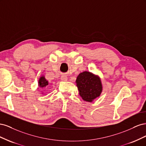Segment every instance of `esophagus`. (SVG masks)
<instances>
[{
    "label": "esophagus",
    "instance_id": "esophagus-1",
    "mask_svg": "<svg viewBox=\"0 0 146 146\" xmlns=\"http://www.w3.org/2000/svg\"><path fill=\"white\" fill-rule=\"evenodd\" d=\"M61 80L62 81H67L68 80V77L66 76H62L61 77Z\"/></svg>",
    "mask_w": 146,
    "mask_h": 146
}]
</instances>
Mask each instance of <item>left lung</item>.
Listing matches in <instances>:
<instances>
[{
    "mask_svg": "<svg viewBox=\"0 0 146 146\" xmlns=\"http://www.w3.org/2000/svg\"><path fill=\"white\" fill-rule=\"evenodd\" d=\"M76 83L82 99L90 102L99 97L102 90L100 78L90 72L85 71L79 74Z\"/></svg>",
    "mask_w": 146,
    "mask_h": 146,
    "instance_id": "1",
    "label": "left lung"
}]
</instances>
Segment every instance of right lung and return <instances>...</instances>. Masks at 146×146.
<instances>
[{"label": "right lung", "instance_id": "obj_1", "mask_svg": "<svg viewBox=\"0 0 146 146\" xmlns=\"http://www.w3.org/2000/svg\"><path fill=\"white\" fill-rule=\"evenodd\" d=\"M48 85V83L46 80V79L45 78V77H41L40 78H39V80L38 86L40 88H44V87Z\"/></svg>", "mask_w": 146, "mask_h": 146}]
</instances>
